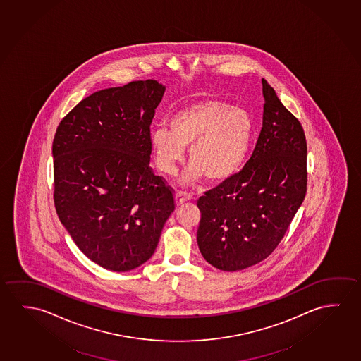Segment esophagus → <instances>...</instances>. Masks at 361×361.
Returning <instances> with one entry per match:
<instances>
[{
	"mask_svg": "<svg viewBox=\"0 0 361 361\" xmlns=\"http://www.w3.org/2000/svg\"><path fill=\"white\" fill-rule=\"evenodd\" d=\"M190 200H191V196L189 194H186V192H183V191H178L175 195V202H176L178 206L183 205V202Z\"/></svg>",
	"mask_w": 361,
	"mask_h": 361,
	"instance_id": "esophagus-1",
	"label": "esophagus"
}]
</instances>
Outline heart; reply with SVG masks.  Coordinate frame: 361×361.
Listing matches in <instances>:
<instances>
[{"label": "heart", "instance_id": "obj_1", "mask_svg": "<svg viewBox=\"0 0 361 361\" xmlns=\"http://www.w3.org/2000/svg\"><path fill=\"white\" fill-rule=\"evenodd\" d=\"M167 128L151 133V149L159 170L172 175L189 149L185 183L206 178L212 186L228 183L247 160L255 135V122L244 109L228 101L202 99L185 106L167 118Z\"/></svg>", "mask_w": 361, "mask_h": 361}]
</instances>
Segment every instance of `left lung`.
I'll use <instances>...</instances> for the list:
<instances>
[{"label":"left lung","mask_w":361,"mask_h":361,"mask_svg":"<svg viewBox=\"0 0 361 361\" xmlns=\"http://www.w3.org/2000/svg\"><path fill=\"white\" fill-rule=\"evenodd\" d=\"M262 128L244 169L197 200V244L212 267L238 271L278 247L307 188V145L299 120L262 78Z\"/></svg>","instance_id":"8db88e82"}]
</instances>
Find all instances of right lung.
Returning a JSON list of instances; mask_svg holds the SVG:
<instances>
[{
    "mask_svg": "<svg viewBox=\"0 0 361 361\" xmlns=\"http://www.w3.org/2000/svg\"><path fill=\"white\" fill-rule=\"evenodd\" d=\"M164 92L156 80L101 90L56 130V212L78 249L111 271L149 260L175 210L173 190L150 166V125Z\"/></svg>",
    "mask_w": 361,
    "mask_h": 361,
    "instance_id": "add662e5",
    "label": "right lung"
}]
</instances>
